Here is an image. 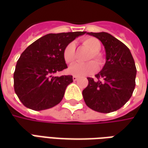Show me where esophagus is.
<instances>
[{
  "label": "esophagus",
  "instance_id": "esophagus-1",
  "mask_svg": "<svg viewBox=\"0 0 148 148\" xmlns=\"http://www.w3.org/2000/svg\"><path fill=\"white\" fill-rule=\"evenodd\" d=\"M77 79H78V77L75 76V75H74V76H73V80H74V82H75V81H77Z\"/></svg>",
  "mask_w": 148,
  "mask_h": 148
}]
</instances>
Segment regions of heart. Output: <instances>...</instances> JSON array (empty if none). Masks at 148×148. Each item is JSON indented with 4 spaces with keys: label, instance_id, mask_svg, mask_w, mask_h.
Here are the masks:
<instances>
[{
    "label": "heart",
    "instance_id": "heart-1",
    "mask_svg": "<svg viewBox=\"0 0 148 148\" xmlns=\"http://www.w3.org/2000/svg\"><path fill=\"white\" fill-rule=\"evenodd\" d=\"M83 44L86 46L90 49L92 54L89 57V59L93 58L97 64H102L103 58L101 55L100 54L99 51L101 49V42L97 39L90 37L86 38L83 40ZM63 58L64 61L67 64H71L75 59V44L74 42H70L69 44L66 46L63 50ZM93 61L89 62L87 63H75L71 66L68 71L69 73L76 76H86L90 74H93L97 70V65Z\"/></svg>",
    "mask_w": 148,
    "mask_h": 148
}]
</instances>
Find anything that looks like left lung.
Returning a JSON list of instances; mask_svg holds the SVG:
<instances>
[{
  "label": "left lung",
  "mask_w": 148,
  "mask_h": 148,
  "mask_svg": "<svg viewBox=\"0 0 148 148\" xmlns=\"http://www.w3.org/2000/svg\"><path fill=\"white\" fill-rule=\"evenodd\" d=\"M97 38L105 47L106 64L95 75L87 77L89 83L82 91L86 106L94 111L109 113L124 106L136 86V68L127 47L107 32H86Z\"/></svg>",
  "instance_id": "8db88e82"
}]
</instances>
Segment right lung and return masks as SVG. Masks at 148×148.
Here are the masks:
<instances>
[{"label":"right lung","instance_id":"1","mask_svg":"<svg viewBox=\"0 0 148 148\" xmlns=\"http://www.w3.org/2000/svg\"><path fill=\"white\" fill-rule=\"evenodd\" d=\"M85 33L47 34L24 50L13 74L15 93L24 106L40 111L60 103L66 87L73 82V77L54 74L67 68L63 58L66 46Z\"/></svg>","mask_w":148,"mask_h":148}]
</instances>
